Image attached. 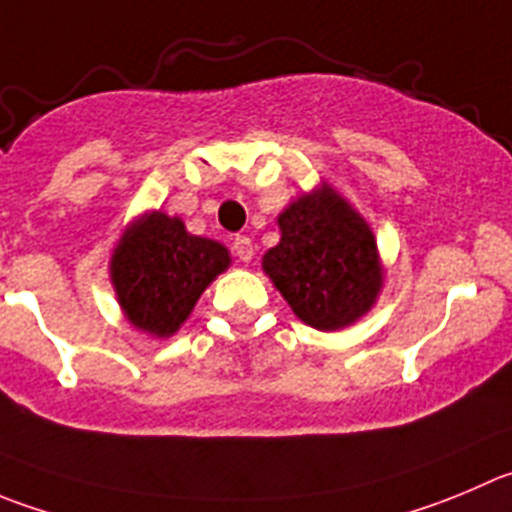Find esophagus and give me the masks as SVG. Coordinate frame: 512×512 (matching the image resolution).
Segmentation results:
<instances>
[{
	"label": "esophagus",
	"mask_w": 512,
	"mask_h": 512,
	"mask_svg": "<svg viewBox=\"0 0 512 512\" xmlns=\"http://www.w3.org/2000/svg\"><path fill=\"white\" fill-rule=\"evenodd\" d=\"M233 251H236V256L241 261H251L253 259V243H251V238L248 236H236L233 238Z\"/></svg>",
	"instance_id": "1"
}]
</instances>
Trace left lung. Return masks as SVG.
I'll use <instances>...</instances> for the list:
<instances>
[{"mask_svg":"<svg viewBox=\"0 0 512 512\" xmlns=\"http://www.w3.org/2000/svg\"><path fill=\"white\" fill-rule=\"evenodd\" d=\"M279 228L264 271L301 321L334 332L369 311L382 286L374 236L332 188L291 203Z\"/></svg>","mask_w":512,"mask_h":512,"instance_id":"1","label":"left lung"}]
</instances>
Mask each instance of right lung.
I'll return each instance as SVG.
<instances>
[{
  "label": "right lung",
  "mask_w": 512,
  "mask_h": 512,
  "mask_svg": "<svg viewBox=\"0 0 512 512\" xmlns=\"http://www.w3.org/2000/svg\"><path fill=\"white\" fill-rule=\"evenodd\" d=\"M228 264L221 243L191 236L178 218L153 213L120 241L110 271L125 316L143 332L170 337Z\"/></svg>",
  "instance_id": "1"
}]
</instances>
